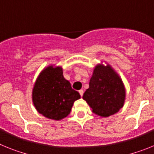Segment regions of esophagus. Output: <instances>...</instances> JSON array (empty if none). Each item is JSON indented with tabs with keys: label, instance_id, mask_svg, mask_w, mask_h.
Returning <instances> with one entry per match:
<instances>
[{
	"label": "esophagus",
	"instance_id": "1",
	"mask_svg": "<svg viewBox=\"0 0 154 154\" xmlns=\"http://www.w3.org/2000/svg\"><path fill=\"white\" fill-rule=\"evenodd\" d=\"M79 94H80V96H83V93H84V91L82 90V89H80L79 91Z\"/></svg>",
	"mask_w": 154,
	"mask_h": 154
}]
</instances>
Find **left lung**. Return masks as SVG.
I'll return each instance as SVG.
<instances>
[{"mask_svg": "<svg viewBox=\"0 0 154 154\" xmlns=\"http://www.w3.org/2000/svg\"><path fill=\"white\" fill-rule=\"evenodd\" d=\"M84 100L96 115L108 117L119 112L126 99L124 84L109 64H98L93 70L89 87L84 92Z\"/></svg>", "mask_w": 154, "mask_h": 154, "instance_id": "obj_1", "label": "left lung"}]
</instances>
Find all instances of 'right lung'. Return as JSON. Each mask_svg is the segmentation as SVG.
<instances>
[{"label": "right lung", "mask_w": 154, "mask_h": 154, "mask_svg": "<svg viewBox=\"0 0 154 154\" xmlns=\"http://www.w3.org/2000/svg\"><path fill=\"white\" fill-rule=\"evenodd\" d=\"M80 97L64 78L62 68L52 65L41 72L32 90V102L37 111L53 120L66 117L74 102Z\"/></svg>", "instance_id": "obj_1"}]
</instances>
